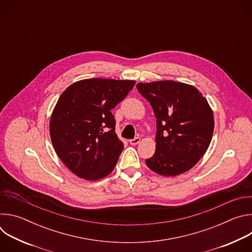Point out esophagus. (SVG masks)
I'll use <instances>...</instances> for the list:
<instances>
[{"label":"esophagus","instance_id":"obj_1","mask_svg":"<svg viewBox=\"0 0 252 252\" xmlns=\"http://www.w3.org/2000/svg\"><path fill=\"white\" fill-rule=\"evenodd\" d=\"M139 141H140V137L139 136H135L134 138L129 140V143H130V145H132V146H135V145H137Z\"/></svg>","mask_w":252,"mask_h":252}]
</instances>
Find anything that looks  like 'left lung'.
<instances>
[{
  "label": "left lung",
  "instance_id": "1",
  "mask_svg": "<svg viewBox=\"0 0 252 252\" xmlns=\"http://www.w3.org/2000/svg\"><path fill=\"white\" fill-rule=\"evenodd\" d=\"M136 89L157 118L156 153L147 165L165 176L188 171L211 141L214 120L206 98L194 87L173 81L138 83Z\"/></svg>",
  "mask_w": 252,
  "mask_h": 252
}]
</instances>
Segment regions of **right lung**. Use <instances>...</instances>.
<instances>
[{"mask_svg": "<svg viewBox=\"0 0 252 252\" xmlns=\"http://www.w3.org/2000/svg\"><path fill=\"white\" fill-rule=\"evenodd\" d=\"M134 84L83 80L61 94L51 117V139L61 160L79 177L97 181L115 168L124 143L116 133L112 110Z\"/></svg>", "mask_w": 252, "mask_h": 252, "instance_id": "add662e5", "label": "right lung"}]
</instances>
